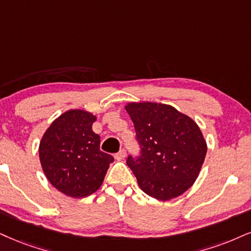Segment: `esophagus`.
Instances as JSON below:
<instances>
[{"label": "esophagus", "instance_id": "esophagus-1", "mask_svg": "<svg viewBox=\"0 0 251 251\" xmlns=\"http://www.w3.org/2000/svg\"><path fill=\"white\" fill-rule=\"evenodd\" d=\"M125 157H126V150L125 149L120 150L119 152L115 154V159H117V160H122L123 158H125Z\"/></svg>", "mask_w": 251, "mask_h": 251}]
</instances>
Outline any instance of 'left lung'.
Here are the masks:
<instances>
[{"mask_svg":"<svg viewBox=\"0 0 251 251\" xmlns=\"http://www.w3.org/2000/svg\"><path fill=\"white\" fill-rule=\"evenodd\" d=\"M126 110L141 148L140 156L126 159L138 186L157 200L181 196L196 181L206 157L200 128L170 104L130 102Z\"/></svg>","mask_w":251,"mask_h":251,"instance_id":"8db88e82","label":"left lung"}]
</instances>
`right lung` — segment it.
<instances>
[{
  "instance_id": "add662e5",
  "label": "right lung",
  "mask_w": 251,
  "mask_h": 251,
  "mask_svg": "<svg viewBox=\"0 0 251 251\" xmlns=\"http://www.w3.org/2000/svg\"><path fill=\"white\" fill-rule=\"evenodd\" d=\"M97 116L71 109L55 119L39 143V159L52 186L72 198L98 191L114 162L100 150V136L92 130Z\"/></svg>"
}]
</instances>
